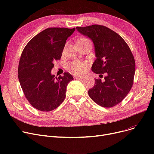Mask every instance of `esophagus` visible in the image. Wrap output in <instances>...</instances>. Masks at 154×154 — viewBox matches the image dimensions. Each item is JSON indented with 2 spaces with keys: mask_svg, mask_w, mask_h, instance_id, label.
Wrapping results in <instances>:
<instances>
[{
  "mask_svg": "<svg viewBox=\"0 0 154 154\" xmlns=\"http://www.w3.org/2000/svg\"><path fill=\"white\" fill-rule=\"evenodd\" d=\"M74 78L76 79H82L84 78V77L82 76V75H75Z\"/></svg>",
  "mask_w": 154,
  "mask_h": 154,
  "instance_id": "1",
  "label": "esophagus"
}]
</instances>
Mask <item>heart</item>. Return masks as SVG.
<instances>
[{
	"instance_id": "1",
	"label": "heart",
	"mask_w": 154,
	"mask_h": 154,
	"mask_svg": "<svg viewBox=\"0 0 154 154\" xmlns=\"http://www.w3.org/2000/svg\"><path fill=\"white\" fill-rule=\"evenodd\" d=\"M87 42H91L89 39L85 37H82L80 38L78 40V45H80L82 44L87 43ZM87 63L85 62H80V61H74L69 63L67 65V70L70 72L74 73V74H79L82 73L86 67Z\"/></svg>"
}]
</instances>
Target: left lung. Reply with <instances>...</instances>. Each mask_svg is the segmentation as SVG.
Returning a JSON list of instances; mask_svg holds the SVG:
<instances>
[{
    "mask_svg": "<svg viewBox=\"0 0 154 154\" xmlns=\"http://www.w3.org/2000/svg\"><path fill=\"white\" fill-rule=\"evenodd\" d=\"M80 34L92 40L96 59L92 70L106 74L104 81L95 79L88 92L99 106L112 107L122 101L131 91L135 75V62L125 40L112 30L100 25L76 27Z\"/></svg>",
    "mask_w": 154,
    "mask_h": 154,
    "instance_id": "8db88e82",
    "label": "left lung"
}]
</instances>
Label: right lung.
Segmentation results:
<instances>
[{"instance_id": "obj_1", "label": "right lung", "mask_w": 154, "mask_h": 154, "mask_svg": "<svg viewBox=\"0 0 154 154\" xmlns=\"http://www.w3.org/2000/svg\"><path fill=\"white\" fill-rule=\"evenodd\" d=\"M75 28H48L32 38L22 53L18 69L19 82L29 103L37 110L57 108L66 98L67 84L74 79L68 72L55 77V60L61 58L66 40Z\"/></svg>"}]
</instances>
